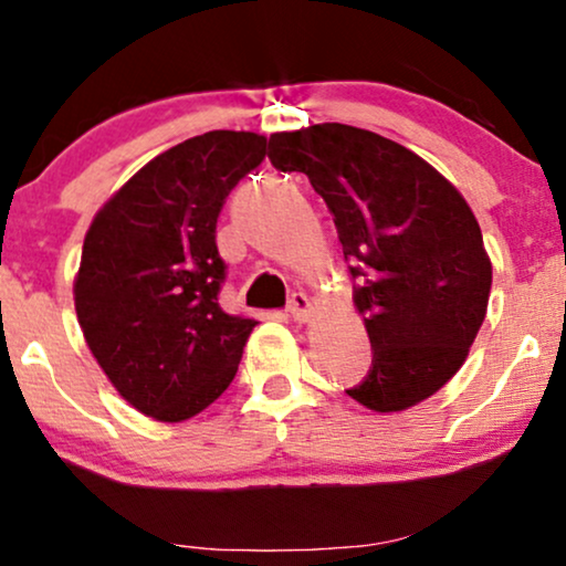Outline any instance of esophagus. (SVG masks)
<instances>
[{
  "label": "esophagus",
  "mask_w": 566,
  "mask_h": 566,
  "mask_svg": "<svg viewBox=\"0 0 566 566\" xmlns=\"http://www.w3.org/2000/svg\"><path fill=\"white\" fill-rule=\"evenodd\" d=\"M287 311H290V316L295 318V322H301V324L308 322L311 313H313V305L308 301V295H305V292H292Z\"/></svg>",
  "instance_id": "34e87169"
}]
</instances>
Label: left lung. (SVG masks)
I'll return each instance as SVG.
<instances>
[{
	"label": "left lung",
	"mask_w": 566,
	"mask_h": 566,
	"mask_svg": "<svg viewBox=\"0 0 566 566\" xmlns=\"http://www.w3.org/2000/svg\"><path fill=\"white\" fill-rule=\"evenodd\" d=\"M276 171H301L335 216L369 374L345 390L379 413L406 411L461 369L485 322L493 265L472 208L398 142L345 124L269 139Z\"/></svg>",
	"instance_id": "8db88e82"
}]
</instances>
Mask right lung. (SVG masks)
I'll list each match as a JSON object with an SVG mask.
<instances>
[{"label": "right lung", "instance_id": "right-lung-1", "mask_svg": "<svg viewBox=\"0 0 566 566\" xmlns=\"http://www.w3.org/2000/svg\"><path fill=\"white\" fill-rule=\"evenodd\" d=\"M265 158V136L181 142L115 192L86 231L73 301L88 350L120 398L158 421L206 411L234 379L255 318L218 305L216 223Z\"/></svg>", "mask_w": 566, "mask_h": 566}]
</instances>
